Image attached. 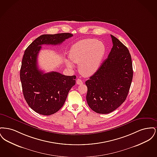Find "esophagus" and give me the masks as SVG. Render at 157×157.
Listing matches in <instances>:
<instances>
[{"label": "esophagus", "mask_w": 157, "mask_h": 157, "mask_svg": "<svg viewBox=\"0 0 157 157\" xmlns=\"http://www.w3.org/2000/svg\"><path fill=\"white\" fill-rule=\"evenodd\" d=\"M76 83H77L78 85H81V84L83 83V82H82V81L81 79H77V80H76Z\"/></svg>", "instance_id": "esophagus-1"}]
</instances>
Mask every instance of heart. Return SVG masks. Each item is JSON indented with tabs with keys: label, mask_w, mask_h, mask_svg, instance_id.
I'll list each match as a JSON object with an SVG mask.
<instances>
[{
	"label": "heart",
	"mask_w": 157,
	"mask_h": 157,
	"mask_svg": "<svg viewBox=\"0 0 157 157\" xmlns=\"http://www.w3.org/2000/svg\"><path fill=\"white\" fill-rule=\"evenodd\" d=\"M105 54V47L102 42L94 39H85L73 45L69 57L72 62L79 63V69L82 75L88 76L97 72ZM67 64L68 67H74L69 61Z\"/></svg>",
	"instance_id": "b5f03b06"
}]
</instances>
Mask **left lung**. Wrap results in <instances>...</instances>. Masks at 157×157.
<instances>
[{"instance_id": "8db88e82", "label": "left lung", "mask_w": 157, "mask_h": 157, "mask_svg": "<svg viewBox=\"0 0 157 157\" xmlns=\"http://www.w3.org/2000/svg\"><path fill=\"white\" fill-rule=\"evenodd\" d=\"M113 46L108 57L85 82L86 101L98 113H109L126 99L133 77L132 62L127 47L111 35Z\"/></svg>"}]
</instances>
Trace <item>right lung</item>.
<instances>
[{
  "mask_svg": "<svg viewBox=\"0 0 157 157\" xmlns=\"http://www.w3.org/2000/svg\"><path fill=\"white\" fill-rule=\"evenodd\" d=\"M73 36L69 33L42 35L25 50L20 71L23 94L34 111L44 115L58 112L64 104L69 91L75 85L76 76L57 72L44 73L37 67L38 53L42 45H59Z\"/></svg>",
  "mask_w": 157,
  "mask_h": 157,
  "instance_id": "right-lung-1",
  "label": "right lung"
}]
</instances>
